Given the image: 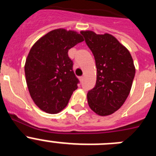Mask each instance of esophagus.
<instances>
[{
    "label": "esophagus",
    "instance_id": "34e87169",
    "mask_svg": "<svg viewBox=\"0 0 156 156\" xmlns=\"http://www.w3.org/2000/svg\"><path fill=\"white\" fill-rule=\"evenodd\" d=\"M80 79V82H83V79H84V77L83 76H80L79 78Z\"/></svg>",
    "mask_w": 156,
    "mask_h": 156
}]
</instances>
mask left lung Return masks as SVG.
Wrapping results in <instances>:
<instances>
[{
	"label": "left lung",
	"instance_id": "1",
	"mask_svg": "<svg viewBox=\"0 0 156 156\" xmlns=\"http://www.w3.org/2000/svg\"><path fill=\"white\" fill-rule=\"evenodd\" d=\"M94 55L97 68L94 87L87 93L89 107L101 116L111 115L125 102L135 76L129 51L111 34L81 31Z\"/></svg>",
	"mask_w": 156,
	"mask_h": 156
}]
</instances>
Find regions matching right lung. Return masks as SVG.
<instances>
[{"mask_svg": "<svg viewBox=\"0 0 156 156\" xmlns=\"http://www.w3.org/2000/svg\"><path fill=\"white\" fill-rule=\"evenodd\" d=\"M83 41L77 32L57 29L41 37L30 49L25 75L30 96L42 111L58 113L78 87L68 51Z\"/></svg>", "mask_w": 156, "mask_h": 156, "instance_id": "right-lung-1", "label": "right lung"}]
</instances>
